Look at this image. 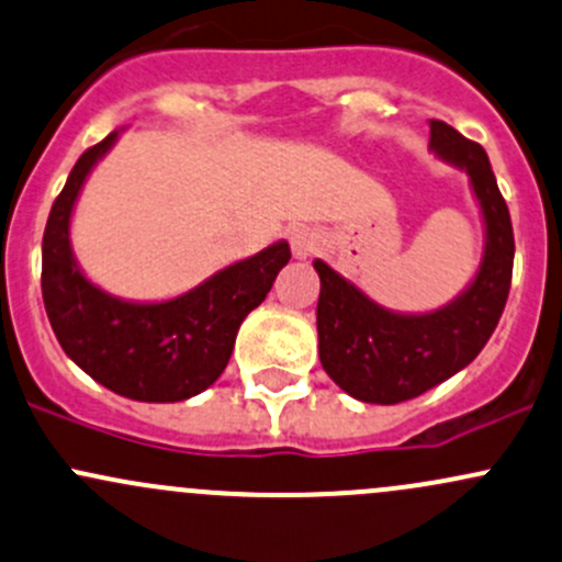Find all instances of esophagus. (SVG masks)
Returning <instances> with one entry per match:
<instances>
[{
    "mask_svg": "<svg viewBox=\"0 0 562 562\" xmlns=\"http://www.w3.org/2000/svg\"><path fill=\"white\" fill-rule=\"evenodd\" d=\"M288 241H291L293 258H299V261H306V258L315 256V252L321 250V236L306 226L291 228V232H288Z\"/></svg>",
    "mask_w": 562,
    "mask_h": 562,
    "instance_id": "esophagus-1",
    "label": "esophagus"
}]
</instances>
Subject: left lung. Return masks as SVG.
Listing matches in <instances>:
<instances>
[{
	"mask_svg": "<svg viewBox=\"0 0 562 562\" xmlns=\"http://www.w3.org/2000/svg\"><path fill=\"white\" fill-rule=\"evenodd\" d=\"M428 150L469 175L480 206L482 258L458 296L430 312H395L326 261H312L321 277V363L336 385L363 404L390 406L417 398L465 369L487 345L509 296L515 234L487 153L445 121H430Z\"/></svg>",
	"mask_w": 562,
	"mask_h": 562,
	"instance_id": "1",
	"label": "left lung"
}]
</instances>
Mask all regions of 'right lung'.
I'll return each mask as SVG.
<instances>
[{
  "mask_svg": "<svg viewBox=\"0 0 562 562\" xmlns=\"http://www.w3.org/2000/svg\"><path fill=\"white\" fill-rule=\"evenodd\" d=\"M112 132L86 150L50 206L43 236V301L69 360L112 393L147 404H175L206 390L234 352L241 321L266 299L291 261L285 239L206 277L164 301L112 296L88 280L72 250V212L82 186L112 150Z\"/></svg>",
  "mask_w": 562,
  "mask_h": 562,
  "instance_id": "add662e5",
  "label": "right lung"
}]
</instances>
